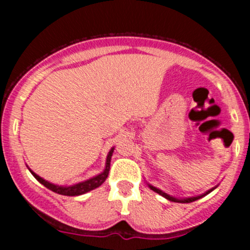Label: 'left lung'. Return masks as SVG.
I'll return each mask as SVG.
<instances>
[{
    "label": "left lung",
    "mask_w": 250,
    "mask_h": 250,
    "mask_svg": "<svg viewBox=\"0 0 250 250\" xmlns=\"http://www.w3.org/2000/svg\"><path fill=\"white\" fill-rule=\"evenodd\" d=\"M147 185H148V188H151V190L155 191L156 193L161 195V196H162V197L167 198V200L170 201V202H178V203H191V202H193V201H197V200H200V198L204 197V196H206V195H208V193H210L211 191L215 190V188H218V185L214 186V188H211L210 190L206 191V192L202 193V195H200V196H193V197H186V198H176V197H173V196L168 195V193H166L165 191H162V190H160V188H155V186H152V185H151V184H147Z\"/></svg>",
    "instance_id": "obj_1"
}]
</instances>
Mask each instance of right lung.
<instances>
[{
    "mask_svg": "<svg viewBox=\"0 0 250 250\" xmlns=\"http://www.w3.org/2000/svg\"><path fill=\"white\" fill-rule=\"evenodd\" d=\"M115 147H111V150L107 153V157H106V163H105V169L103 170L102 173L98 174V175L93 176V178L87 179L84 181H81V183L74 184V185H70V186H62V185H55V184L49 183V181L44 180L43 178H41L40 175H37L36 173L32 172L31 169L29 170L40 183L42 184L43 186H46L47 188L52 190L53 192L55 193H59V195H64V196H80L83 195V193H87L89 191L94 190V188H99L105 180H106L107 175H109V170H110V162H111V157H112V153Z\"/></svg>",
    "mask_w": 250,
    "mask_h": 250,
    "instance_id": "1",
    "label": "right lung"
}]
</instances>
